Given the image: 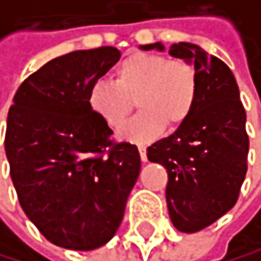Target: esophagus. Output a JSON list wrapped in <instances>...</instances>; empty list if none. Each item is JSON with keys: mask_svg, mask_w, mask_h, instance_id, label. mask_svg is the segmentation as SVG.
<instances>
[{"mask_svg": "<svg viewBox=\"0 0 261 261\" xmlns=\"http://www.w3.org/2000/svg\"><path fill=\"white\" fill-rule=\"evenodd\" d=\"M140 149V156H141V161H148V156H146V146H143V144H140L138 146Z\"/></svg>", "mask_w": 261, "mask_h": 261, "instance_id": "obj_1", "label": "esophagus"}]
</instances>
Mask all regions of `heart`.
Returning <instances> with one entry per match:
<instances>
[{"label": "heart", "mask_w": 261, "mask_h": 261, "mask_svg": "<svg viewBox=\"0 0 261 261\" xmlns=\"http://www.w3.org/2000/svg\"><path fill=\"white\" fill-rule=\"evenodd\" d=\"M92 112L112 129H118L132 113H140L121 129L129 141H149L163 133L166 123L176 128L191 117L197 100V75L181 59L136 52L115 70V82L95 80L87 95Z\"/></svg>", "instance_id": "1"}]
</instances>
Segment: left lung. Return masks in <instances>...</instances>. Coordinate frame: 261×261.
I'll return each mask as SVG.
<instances>
[{
	"label": "left lung",
	"instance_id": "8db88e82",
	"mask_svg": "<svg viewBox=\"0 0 261 261\" xmlns=\"http://www.w3.org/2000/svg\"><path fill=\"white\" fill-rule=\"evenodd\" d=\"M143 50H164L161 42ZM194 64L197 100L191 117L168 138L148 148V160L168 171L166 202L172 225L192 233L209 227L237 202L247 174V113L232 70L196 44L169 47Z\"/></svg>",
	"mask_w": 261,
	"mask_h": 261
}]
</instances>
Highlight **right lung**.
Here are the masks:
<instances>
[{"label": "right lung", "instance_id": "1", "mask_svg": "<svg viewBox=\"0 0 261 261\" xmlns=\"http://www.w3.org/2000/svg\"><path fill=\"white\" fill-rule=\"evenodd\" d=\"M120 56L105 45L52 59L19 85L9 108L5 149L17 199L59 247L105 245L140 174L138 148L115 143L87 100Z\"/></svg>", "mask_w": 261, "mask_h": 261}]
</instances>
